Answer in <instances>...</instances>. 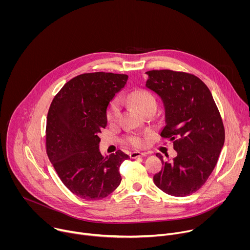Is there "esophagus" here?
<instances>
[{
  "mask_svg": "<svg viewBox=\"0 0 250 250\" xmlns=\"http://www.w3.org/2000/svg\"><path fill=\"white\" fill-rule=\"evenodd\" d=\"M146 154H147V153H146V152L133 151V152H131V153L129 154V156H130V158L135 159V158H138V157H144V156H146Z\"/></svg>",
  "mask_w": 250,
  "mask_h": 250,
  "instance_id": "obj_1",
  "label": "esophagus"
}]
</instances>
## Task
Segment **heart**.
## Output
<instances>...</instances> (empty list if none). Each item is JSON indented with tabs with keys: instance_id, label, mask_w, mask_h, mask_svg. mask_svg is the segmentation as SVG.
I'll use <instances>...</instances> for the list:
<instances>
[{
	"instance_id": "b5f03b06",
	"label": "heart",
	"mask_w": 250,
	"mask_h": 250,
	"mask_svg": "<svg viewBox=\"0 0 250 250\" xmlns=\"http://www.w3.org/2000/svg\"><path fill=\"white\" fill-rule=\"evenodd\" d=\"M128 100L141 113L148 108H152V106H154L155 108V100H154L153 96L146 91H142V90L133 91L132 93L129 94ZM120 113H121L120 101L115 100L111 103V104L109 106V110H108V114H106L108 121L110 123H115L118 120ZM127 141L133 146L141 147L146 144V137L145 135L139 134V133H131L130 135H128Z\"/></svg>"
}]
</instances>
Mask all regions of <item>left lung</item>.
<instances>
[{
    "mask_svg": "<svg viewBox=\"0 0 250 250\" xmlns=\"http://www.w3.org/2000/svg\"><path fill=\"white\" fill-rule=\"evenodd\" d=\"M146 74V87L161 99L164 106L161 136L173 140L177 151L171 161L156 154L163 168L153 181L168 195L189 196L206 183L224 146L220 112L210 91L198 77L172 70H152Z\"/></svg>",
    "mask_w": 250,
    "mask_h": 250,
    "instance_id": "1",
    "label": "left lung"
}]
</instances>
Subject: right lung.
<instances>
[{
	"mask_svg": "<svg viewBox=\"0 0 250 250\" xmlns=\"http://www.w3.org/2000/svg\"><path fill=\"white\" fill-rule=\"evenodd\" d=\"M128 76L86 73L67 82L54 97L47 115L46 151L63 184L85 200L109 196L121 184V164L129 159L122 150L102 155L101 129L108 108Z\"/></svg>",
	"mask_w": 250,
	"mask_h": 250,
	"instance_id": "add662e5",
	"label": "right lung"
}]
</instances>
